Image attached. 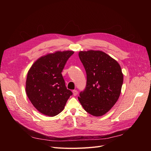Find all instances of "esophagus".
<instances>
[{
  "mask_svg": "<svg viewBox=\"0 0 151 151\" xmlns=\"http://www.w3.org/2000/svg\"><path fill=\"white\" fill-rule=\"evenodd\" d=\"M73 94L74 96H77V95H78V91L76 90H73Z\"/></svg>",
  "mask_w": 151,
  "mask_h": 151,
  "instance_id": "1",
  "label": "esophagus"
}]
</instances>
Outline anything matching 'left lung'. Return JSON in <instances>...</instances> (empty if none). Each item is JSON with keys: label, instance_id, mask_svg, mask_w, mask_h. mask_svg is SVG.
Returning <instances> with one entry per match:
<instances>
[{"label": "left lung", "instance_id": "8db88e82", "mask_svg": "<svg viewBox=\"0 0 151 151\" xmlns=\"http://www.w3.org/2000/svg\"><path fill=\"white\" fill-rule=\"evenodd\" d=\"M87 82L78 100L86 112L94 116L106 114L119 97L123 74L118 62L101 51H80Z\"/></svg>", "mask_w": 151, "mask_h": 151}]
</instances>
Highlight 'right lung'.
Listing matches in <instances>:
<instances>
[{"instance_id":"1","label":"right lung","mask_w":151,"mask_h":151,"mask_svg":"<svg viewBox=\"0 0 151 151\" xmlns=\"http://www.w3.org/2000/svg\"><path fill=\"white\" fill-rule=\"evenodd\" d=\"M72 51H56L37 59L29 69L26 83L27 96L41 113L55 116L62 112L72 95L67 89L62 71Z\"/></svg>"}]
</instances>
